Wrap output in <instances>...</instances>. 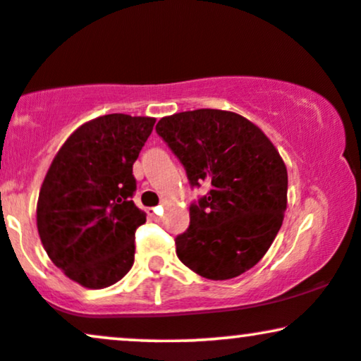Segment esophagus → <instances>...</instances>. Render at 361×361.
I'll return each mask as SVG.
<instances>
[{"instance_id":"esophagus-1","label":"esophagus","mask_w":361,"mask_h":361,"mask_svg":"<svg viewBox=\"0 0 361 361\" xmlns=\"http://www.w3.org/2000/svg\"><path fill=\"white\" fill-rule=\"evenodd\" d=\"M161 215H163V207H156V209H151V212H149V217L156 222L161 221Z\"/></svg>"}]
</instances>
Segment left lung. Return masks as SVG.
Listing matches in <instances>:
<instances>
[{
	"mask_svg": "<svg viewBox=\"0 0 361 361\" xmlns=\"http://www.w3.org/2000/svg\"><path fill=\"white\" fill-rule=\"evenodd\" d=\"M156 132L192 186L210 192L190 205L176 255L209 280L247 271L270 250L287 210L288 176L271 140L234 111L200 109L163 117Z\"/></svg>",
	"mask_w": 361,
	"mask_h": 361,
	"instance_id": "left-lung-1",
	"label": "left lung"
}]
</instances>
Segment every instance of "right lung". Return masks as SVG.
Segmentation results:
<instances>
[{"label":"right lung","mask_w":361,"mask_h":361,"mask_svg":"<svg viewBox=\"0 0 361 361\" xmlns=\"http://www.w3.org/2000/svg\"><path fill=\"white\" fill-rule=\"evenodd\" d=\"M156 118L103 115L62 144L37 202L44 250L68 279L86 288L117 283L134 264L135 231L146 214L132 202V166Z\"/></svg>","instance_id":"add662e5"}]
</instances>
